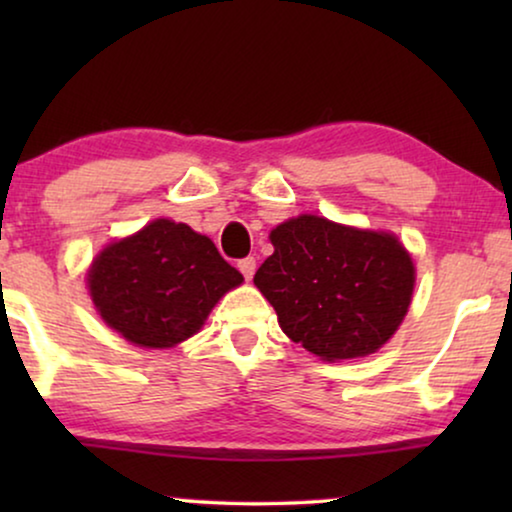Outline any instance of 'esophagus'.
I'll return each instance as SVG.
<instances>
[{"label": "esophagus", "mask_w": 512, "mask_h": 512, "mask_svg": "<svg viewBox=\"0 0 512 512\" xmlns=\"http://www.w3.org/2000/svg\"><path fill=\"white\" fill-rule=\"evenodd\" d=\"M237 268H240V272L244 275V279H249L254 277V272H256V258L254 256H247V258H242L240 263H237Z\"/></svg>", "instance_id": "esophagus-1"}]
</instances>
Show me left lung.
I'll list each match as a JSON object with an SVG mask.
<instances>
[{
	"instance_id": "1",
	"label": "left lung",
	"mask_w": 512,
	"mask_h": 512,
	"mask_svg": "<svg viewBox=\"0 0 512 512\" xmlns=\"http://www.w3.org/2000/svg\"><path fill=\"white\" fill-rule=\"evenodd\" d=\"M254 284L293 342L324 361L380 349L408 314L415 265L396 235L300 214L270 233Z\"/></svg>"
}]
</instances>
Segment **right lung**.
Here are the masks:
<instances>
[{
	"label": "right lung",
	"mask_w": 512,
	"mask_h": 512,
	"mask_svg": "<svg viewBox=\"0 0 512 512\" xmlns=\"http://www.w3.org/2000/svg\"><path fill=\"white\" fill-rule=\"evenodd\" d=\"M242 282L207 235L170 219L107 244L88 270L90 298L104 324L146 349L191 338Z\"/></svg>",
	"instance_id": "1"
}]
</instances>
